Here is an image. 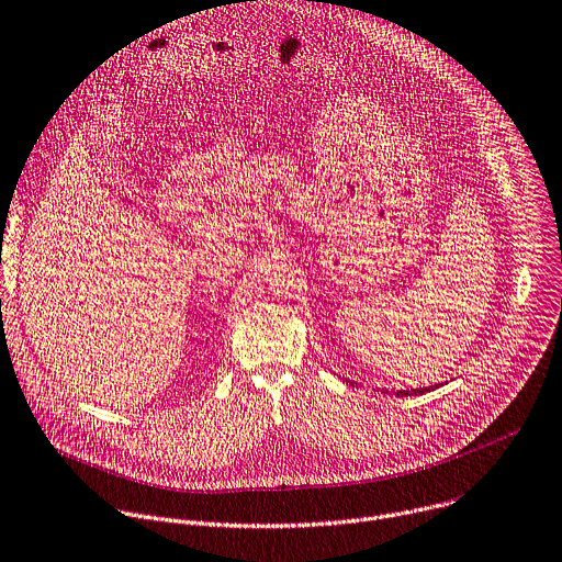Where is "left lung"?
Masks as SVG:
<instances>
[{
	"label": "left lung",
	"instance_id": "left-lung-1",
	"mask_svg": "<svg viewBox=\"0 0 562 562\" xmlns=\"http://www.w3.org/2000/svg\"><path fill=\"white\" fill-rule=\"evenodd\" d=\"M350 385H355L352 381H350ZM425 392H429V387H416V390H396V396H416V394H425ZM383 394H385V390H383Z\"/></svg>",
	"mask_w": 562,
	"mask_h": 562
}]
</instances>
